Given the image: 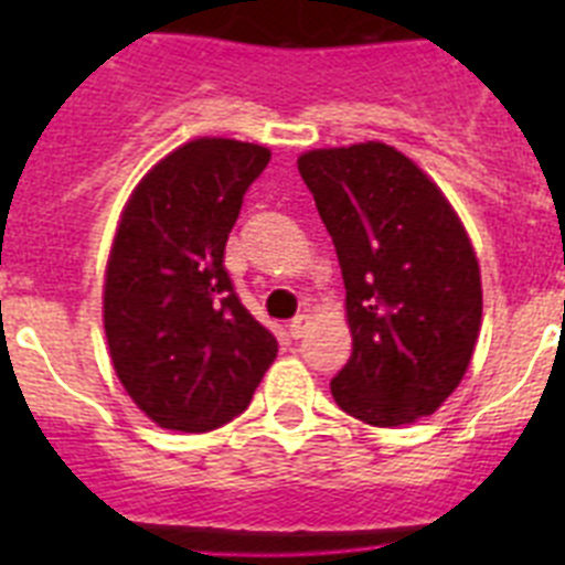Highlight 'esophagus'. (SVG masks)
Listing matches in <instances>:
<instances>
[{
	"label": "esophagus",
	"mask_w": 565,
	"mask_h": 565,
	"mask_svg": "<svg viewBox=\"0 0 565 565\" xmlns=\"http://www.w3.org/2000/svg\"><path fill=\"white\" fill-rule=\"evenodd\" d=\"M308 326H311V317H308V313H299V317L291 319V326H288V333H291L294 339H302V337H306Z\"/></svg>",
	"instance_id": "obj_1"
}]
</instances>
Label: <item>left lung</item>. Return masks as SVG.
I'll return each mask as SVG.
<instances>
[{
	"label": "left lung",
	"instance_id": "left-lung-1",
	"mask_svg": "<svg viewBox=\"0 0 565 565\" xmlns=\"http://www.w3.org/2000/svg\"><path fill=\"white\" fill-rule=\"evenodd\" d=\"M297 167L348 291L353 353L333 398L373 427L430 416L467 373L481 331V271L458 214L387 143L313 149Z\"/></svg>",
	"mask_w": 565,
	"mask_h": 565
}]
</instances>
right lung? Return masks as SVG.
<instances>
[{
	"label": "right lung",
	"instance_id": "obj_1",
	"mask_svg": "<svg viewBox=\"0 0 565 565\" xmlns=\"http://www.w3.org/2000/svg\"><path fill=\"white\" fill-rule=\"evenodd\" d=\"M271 152L198 138L154 163L121 214L104 282V331L132 402L167 430L209 433L246 411L277 339L223 266L243 194Z\"/></svg>",
	"mask_w": 565,
	"mask_h": 565
}]
</instances>
